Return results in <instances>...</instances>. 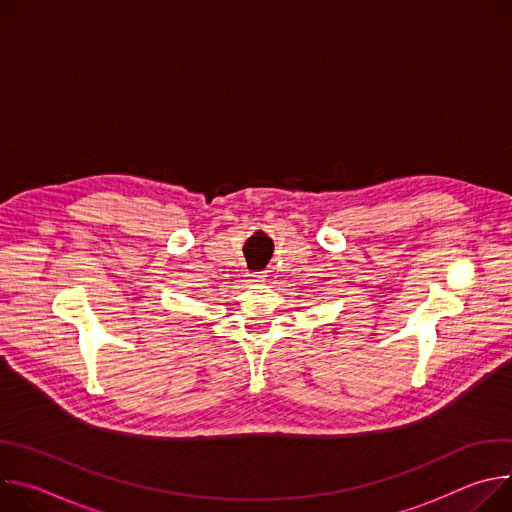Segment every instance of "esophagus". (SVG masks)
<instances>
[{
  "label": "esophagus",
  "instance_id": "esophagus-1",
  "mask_svg": "<svg viewBox=\"0 0 512 512\" xmlns=\"http://www.w3.org/2000/svg\"><path fill=\"white\" fill-rule=\"evenodd\" d=\"M247 277H249L247 281H251V283H253V281H261L265 275H261V271H253V273H249Z\"/></svg>",
  "mask_w": 512,
  "mask_h": 512
}]
</instances>
